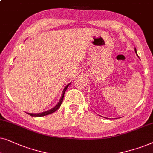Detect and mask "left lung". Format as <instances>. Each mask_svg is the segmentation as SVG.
I'll return each instance as SVG.
<instances>
[{
  "label": "left lung",
  "instance_id": "obj_1",
  "mask_svg": "<svg viewBox=\"0 0 153 153\" xmlns=\"http://www.w3.org/2000/svg\"><path fill=\"white\" fill-rule=\"evenodd\" d=\"M135 52H136V55H137V56H138V54H137V53H136V49H135Z\"/></svg>",
  "mask_w": 153,
  "mask_h": 153
}]
</instances>
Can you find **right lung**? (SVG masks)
<instances>
[{"label": "right lung", "instance_id": "add662e5", "mask_svg": "<svg viewBox=\"0 0 153 153\" xmlns=\"http://www.w3.org/2000/svg\"><path fill=\"white\" fill-rule=\"evenodd\" d=\"M71 83H69L68 85H67L66 87L64 89V90H63V93L62 94V97H61L60 100L59 101L57 104H56L55 106H54L53 108L49 110V111H45V112H42V113H28V115L32 116V117H41V116H45V115H50V114L54 113V112H55L56 110H58L59 108V107L61 106V105H62V101H63V99H64V94H65V91H66V90L67 89V88H68L69 85H70Z\"/></svg>", "mask_w": 153, "mask_h": 153}]
</instances>
